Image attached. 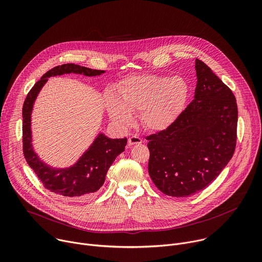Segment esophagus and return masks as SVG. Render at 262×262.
Returning <instances> with one entry per match:
<instances>
[{"label":"esophagus","mask_w":262,"mask_h":262,"mask_svg":"<svg viewBox=\"0 0 262 262\" xmlns=\"http://www.w3.org/2000/svg\"><path fill=\"white\" fill-rule=\"evenodd\" d=\"M141 143H142V140H141V138L138 137V136H132V137H129L128 140H127V144H128L129 146H133V145H136V144H141Z\"/></svg>","instance_id":"esophagus-1"}]
</instances>
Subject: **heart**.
<instances>
[{"label":"heart","mask_w":262,"mask_h":262,"mask_svg":"<svg viewBox=\"0 0 262 262\" xmlns=\"http://www.w3.org/2000/svg\"><path fill=\"white\" fill-rule=\"evenodd\" d=\"M116 95L103 98L107 115L120 127L133 123L139 113L141 125L148 132L160 133L169 128L179 117L190 96V86L180 76L139 74L123 79L115 86Z\"/></svg>","instance_id":"b5f03b06"}]
</instances>
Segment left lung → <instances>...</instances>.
<instances>
[{"label": "left lung", "instance_id": "8db88e82", "mask_svg": "<svg viewBox=\"0 0 262 262\" xmlns=\"http://www.w3.org/2000/svg\"><path fill=\"white\" fill-rule=\"evenodd\" d=\"M193 101L166 130L147 138L148 172L165 195L202 191L231 160L236 145L237 104L232 91L196 59Z\"/></svg>", "mask_w": 262, "mask_h": 262}]
</instances>
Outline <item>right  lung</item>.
I'll return each mask as SVG.
<instances>
[{
    "mask_svg": "<svg viewBox=\"0 0 262 262\" xmlns=\"http://www.w3.org/2000/svg\"><path fill=\"white\" fill-rule=\"evenodd\" d=\"M77 64H63L49 70L28 93L23 106V143L24 156L48 190L70 199H87L98 191L105 180V175L116 160L124 151L127 139H110L98 133L87 150L73 165L57 168L47 164L34 150L32 136V112L37 96L52 77L63 74H83L96 77L104 73Z\"/></svg>",
    "mask_w": 262,
    "mask_h": 262,
    "instance_id": "add662e5",
    "label": "right lung"
}]
</instances>
